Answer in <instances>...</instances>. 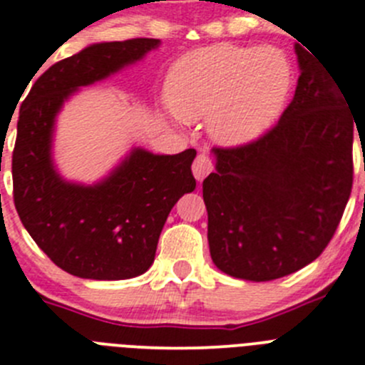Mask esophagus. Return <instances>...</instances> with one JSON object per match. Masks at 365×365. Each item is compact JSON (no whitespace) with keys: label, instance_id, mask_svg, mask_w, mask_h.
Returning a JSON list of instances; mask_svg holds the SVG:
<instances>
[{"label":"esophagus","instance_id":"1","mask_svg":"<svg viewBox=\"0 0 365 365\" xmlns=\"http://www.w3.org/2000/svg\"><path fill=\"white\" fill-rule=\"evenodd\" d=\"M212 171H214V164H212L210 157H208L207 153L197 155L196 160H194V164H192L194 178H196L197 182H203V180L207 178Z\"/></svg>","mask_w":365,"mask_h":365}]
</instances>
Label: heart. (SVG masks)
<instances>
[{"instance_id":"heart-1","label":"heart","mask_w":365,"mask_h":365,"mask_svg":"<svg viewBox=\"0 0 365 365\" xmlns=\"http://www.w3.org/2000/svg\"><path fill=\"white\" fill-rule=\"evenodd\" d=\"M294 83L282 49L214 44L180 56L165 80V98L182 121L207 118L212 139L242 146L278 119Z\"/></svg>"}]
</instances>
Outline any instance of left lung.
I'll return each mask as SVG.
<instances>
[{
  "label": "left lung",
  "instance_id": "obj_1",
  "mask_svg": "<svg viewBox=\"0 0 365 365\" xmlns=\"http://www.w3.org/2000/svg\"><path fill=\"white\" fill-rule=\"evenodd\" d=\"M294 49L298 85L278 125L246 146L214 148L215 173L203 180L212 262L240 280H277L316 260L351 194L356 121L346 88Z\"/></svg>",
  "mask_w": 365,
  "mask_h": 365
}]
</instances>
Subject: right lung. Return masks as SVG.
Instances as JSON below:
<instances>
[{
  "label": "right lung",
  "mask_w": 365,
  "mask_h": 365,
  "mask_svg": "<svg viewBox=\"0 0 365 365\" xmlns=\"http://www.w3.org/2000/svg\"><path fill=\"white\" fill-rule=\"evenodd\" d=\"M158 38L98 42L53 63L19 108L12 155L14 203L37 246L66 272L87 280H128L151 267L176 201L196 189V150L155 155L133 148L103 180L63 178L53 162L56 115L78 88L143 60Z\"/></svg>",
  "instance_id": "add662e5"
}]
</instances>
